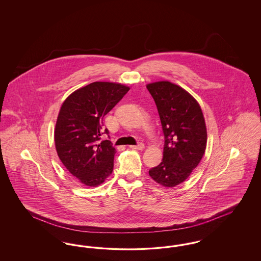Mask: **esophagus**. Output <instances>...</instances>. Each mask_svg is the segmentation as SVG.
Instances as JSON below:
<instances>
[{"label":"esophagus","mask_w":261,"mask_h":261,"mask_svg":"<svg viewBox=\"0 0 261 261\" xmlns=\"http://www.w3.org/2000/svg\"><path fill=\"white\" fill-rule=\"evenodd\" d=\"M130 148L132 149H136V150H140V149H143L145 148V146H144V144H142V143H140V144H138V145H134V146H130Z\"/></svg>","instance_id":"obj_1"}]
</instances>
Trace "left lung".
<instances>
[{
  "label": "left lung",
  "instance_id": "obj_1",
  "mask_svg": "<svg viewBox=\"0 0 261 261\" xmlns=\"http://www.w3.org/2000/svg\"><path fill=\"white\" fill-rule=\"evenodd\" d=\"M154 99L164 135L163 159L149 169L160 185L173 188L199 165L206 148V126L199 102L186 90L168 81L147 85Z\"/></svg>",
  "mask_w": 261,
  "mask_h": 261
}]
</instances>
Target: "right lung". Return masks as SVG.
<instances>
[{
    "label": "right lung",
    "instance_id": "add662e5",
    "mask_svg": "<svg viewBox=\"0 0 261 261\" xmlns=\"http://www.w3.org/2000/svg\"><path fill=\"white\" fill-rule=\"evenodd\" d=\"M130 88L119 83L93 82L76 90L63 101L55 129L58 155L82 184L100 185L112 174L116 150L102 119ZM110 138V136H109Z\"/></svg>",
    "mask_w": 261,
    "mask_h": 261
}]
</instances>
